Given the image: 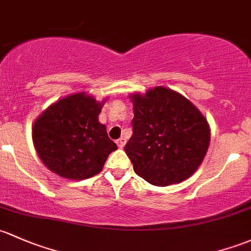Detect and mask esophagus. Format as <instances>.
I'll return each instance as SVG.
<instances>
[{
	"instance_id": "34e87169",
	"label": "esophagus",
	"mask_w": 251,
	"mask_h": 251,
	"mask_svg": "<svg viewBox=\"0 0 251 251\" xmlns=\"http://www.w3.org/2000/svg\"><path fill=\"white\" fill-rule=\"evenodd\" d=\"M117 144H118L119 148H124V147H125V144H126V139L124 138V137H120V138H119L117 141Z\"/></svg>"
}]
</instances>
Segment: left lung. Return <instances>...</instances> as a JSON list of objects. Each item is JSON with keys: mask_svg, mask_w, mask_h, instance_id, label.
I'll use <instances>...</instances> for the list:
<instances>
[{"mask_svg": "<svg viewBox=\"0 0 251 251\" xmlns=\"http://www.w3.org/2000/svg\"><path fill=\"white\" fill-rule=\"evenodd\" d=\"M132 136L125 152L137 176L156 186L188 179L209 147L207 120L188 99L157 86L132 95Z\"/></svg>", "mask_w": 251, "mask_h": 251, "instance_id": "left-lung-1", "label": "left lung"}]
</instances>
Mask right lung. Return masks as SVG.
<instances>
[{
	"label": "right lung",
	"mask_w": 251,
	"mask_h": 251,
	"mask_svg": "<svg viewBox=\"0 0 251 251\" xmlns=\"http://www.w3.org/2000/svg\"><path fill=\"white\" fill-rule=\"evenodd\" d=\"M102 103L84 92L51 104L35 121L32 138L39 159L51 172L81 180L96 176L118 149L99 123Z\"/></svg>",
	"instance_id": "right-lung-1"
}]
</instances>
